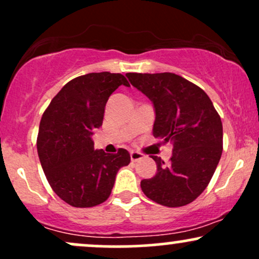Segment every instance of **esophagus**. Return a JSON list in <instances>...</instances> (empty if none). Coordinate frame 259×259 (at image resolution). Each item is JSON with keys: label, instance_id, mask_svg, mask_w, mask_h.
Returning <instances> with one entry per match:
<instances>
[{"label": "esophagus", "instance_id": "esophagus-1", "mask_svg": "<svg viewBox=\"0 0 259 259\" xmlns=\"http://www.w3.org/2000/svg\"><path fill=\"white\" fill-rule=\"evenodd\" d=\"M130 158H132L133 162H138V160L144 158V154L133 151V152H130Z\"/></svg>", "mask_w": 259, "mask_h": 259}]
</instances>
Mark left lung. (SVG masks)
Returning a JSON list of instances; mask_svg holds the SVG:
<instances>
[{"mask_svg": "<svg viewBox=\"0 0 259 259\" xmlns=\"http://www.w3.org/2000/svg\"><path fill=\"white\" fill-rule=\"evenodd\" d=\"M134 88L152 101L153 136L173 144L168 165L157 156V173L141 181L150 200L165 207L191 203L204 191L223 152V125L208 95L174 73H127Z\"/></svg>", "mask_w": 259, "mask_h": 259, "instance_id": "left-lung-1", "label": "left lung"}]
</instances>
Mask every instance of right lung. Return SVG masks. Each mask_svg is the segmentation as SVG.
<instances>
[{
  "mask_svg": "<svg viewBox=\"0 0 259 259\" xmlns=\"http://www.w3.org/2000/svg\"><path fill=\"white\" fill-rule=\"evenodd\" d=\"M120 85L130 86L119 73H89L70 80L44 112L37 153L46 179L59 198L73 207L103 203L115 175L130 163L124 148L118 153L94 150L91 136L102 125L109 96Z\"/></svg>",
  "mask_w": 259,
  "mask_h": 259,
  "instance_id": "obj_1",
  "label": "right lung"
}]
</instances>
